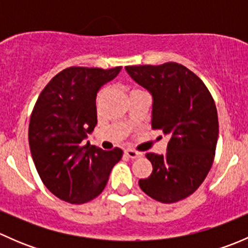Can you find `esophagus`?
<instances>
[{
  "instance_id": "34e87169",
  "label": "esophagus",
  "mask_w": 248,
  "mask_h": 248,
  "mask_svg": "<svg viewBox=\"0 0 248 248\" xmlns=\"http://www.w3.org/2000/svg\"><path fill=\"white\" fill-rule=\"evenodd\" d=\"M124 154H126L127 156H128L129 158H132V159L139 158V157L142 156V154H140V152H138V151H134V150H132V149L124 150Z\"/></svg>"
}]
</instances>
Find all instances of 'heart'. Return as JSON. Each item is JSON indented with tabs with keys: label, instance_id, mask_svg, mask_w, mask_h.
Listing matches in <instances>:
<instances>
[{
	"label": "heart",
	"instance_id": "obj_1",
	"mask_svg": "<svg viewBox=\"0 0 248 248\" xmlns=\"http://www.w3.org/2000/svg\"><path fill=\"white\" fill-rule=\"evenodd\" d=\"M99 97H101V93H99V94H98V98H99ZM98 98H97V99H98Z\"/></svg>",
	"mask_w": 248,
	"mask_h": 248
}]
</instances>
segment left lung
I'll use <instances>...</instances> for the list:
<instances>
[{
	"label": "left lung",
	"mask_w": 248,
	"mask_h": 248,
	"mask_svg": "<svg viewBox=\"0 0 248 248\" xmlns=\"http://www.w3.org/2000/svg\"><path fill=\"white\" fill-rule=\"evenodd\" d=\"M126 71L152 96V128L170 138L166 155H146L152 172L139 180L140 188L166 204L187 198L214 162L218 117L211 93L193 72L176 62L127 66Z\"/></svg>",
	"instance_id": "left-lung-1"
}]
</instances>
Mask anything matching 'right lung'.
Wrapping results in <instances>:
<instances>
[{"instance_id":"obj_1","label":"right lung","mask_w":248,"mask_h":248,"mask_svg":"<svg viewBox=\"0 0 248 248\" xmlns=\"http://www.w3.org/2000/svg\"><path fill=\"white\" fill-rule=\"evenodd\" d=\"M122 67H69L56 74L36 102L29 142L37 171L57 198L84 204L102 193L122 150L104 151L85 145L97 124L96 97Z\"/></svg>"}]
</instances>
